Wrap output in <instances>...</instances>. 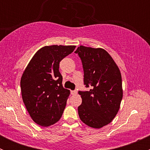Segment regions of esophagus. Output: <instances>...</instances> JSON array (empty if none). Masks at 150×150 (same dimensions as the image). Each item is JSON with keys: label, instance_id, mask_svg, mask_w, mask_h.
<instances>
[{"label": "esophagus", "instance_id": "34e87169", "mask_svg": "<svg viewBox=\"0 0 150 150\" xmlns=\"http://www.w3.org/2000/svg\"><path fill=\"white\" fill-rule=\"evenodd\" d=\"M77 93H78V91H77L76 90H75V91H71V93H72V95L77 94Z\"/></svg>", "mask_w": 150, "mask_h": 150}]
</instances>
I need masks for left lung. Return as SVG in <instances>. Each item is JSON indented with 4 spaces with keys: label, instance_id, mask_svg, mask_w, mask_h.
I'll return each instance as SVG.
<instances>
[{
    "label": "left lung",
    "instance_id": "1",
    "mask_svg": "<svg viewBox=\"0 0 150 150\" xmlns=\"http://www.w3.org/2000/svg\"><path fill=\"white\" fill-rule=\"evenodd\" d=\"M78 54L84 71V84L88 91H79L82 104L78 115L88 126L101 128L112 122L122 99L121 73L112 57L102 48L80 46Z\"/></svg>",
    "mask_w": 150,
    "mask_h": 150
}]
</instances>
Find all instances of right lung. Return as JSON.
Instances as JSON below:
<instances>
[{
  "label": "right lung",
  "instance_id": "1",
  "mask_svg": "<svg viewBox=\"0 0 150 150\" xmlns=\"http://www.w3.org/2000/svg\"><path fill=\"white\" fill-rule=\"evenodd\" d=\"M75 47L43 46L35 54L22 74V100L33 121L41 126L56 123L62 115L70 91L63 88L59 62Z\"/></svg>",
  "mask_w": 150,
  "mask_h": 150
}]
</instances>
